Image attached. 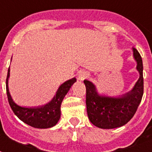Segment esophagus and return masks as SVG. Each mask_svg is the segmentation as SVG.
Listing matches in <instances>:
<instances>
[{"instance_id":"obj_1","label":"esophagus","mask_w":152,"mask_h":152,"mask_svg":"<svg viewBox=\"0 0 152 152\" xmlns=\"http://www.w3.org/2000/svg\"><path fill=\"white\" fill-rule=\"evenodd\" d=\"M89 76H90V74L86 71H80L78 74V79L80 81H83L85 79L88 78Z\"/></svg>"}]
</instances>
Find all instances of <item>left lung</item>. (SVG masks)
<instances>
[{"mask_svg":"<svg viewBox=\"0 0 152 152\" xmlns=\"http://www.w3.org/2000/svg\"><path fill=\"white\" fill-rule=\"evenodd\" d=\"M132 50L140 76L131 91L112 97L100 94L95 85L90 80L83 81L87 90V115L91 123L97 127L114 129L123 126L133 118L141 102L144 94L142 58L137 49L133 48Z\"/></svg>","mask_w":152,"mask_h":152,"instance_id":"left-lung-1","label":"left lung"}]
</instances>
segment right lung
Returning a JSON list of instances; mask_svg holds the SVG:
<instances>
[{
    "mask_svg": "<svg viewBox=\"0 0 152 152\" xmlns=\"http://www.w3.org/2000/svg\"><path fill=\"white\" fill-rule=\"evenodd\" d=\"M9 76L10 67L6 80V91L9 104L16 116L27 125L38 129H47L56 125L61 117V102L72 84L76 82V79L74 77L63 83L58 87L51 101L46 104L37 107H23L16 104L10 94L8 89Z\"/></svg>",
    "mask_w": 152,
    "mask_h": 152,
    "instance_id": "1",
    "label": "right lung"
}]
</instances>
